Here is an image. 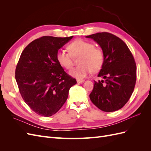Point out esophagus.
Listing matches in <instances>:
<instances>
[{"mask_svg":"<svg viewBox=\"0 0 151 151\" xmlns=\"http://www.w3.org/2000/svg\"><path fill=\"white\" fill-rule=\"evenodd\" d=\"M84 80H77V83L78 84H82L84 83Z\"/></svg>","mask_w":151,"mask_h":151,"instance_id":"1","label":"esophagus"}]
</instances>
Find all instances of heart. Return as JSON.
Here are the masks:
<instances>
[{
	"label": "heart",
	"instance_id": "1",
	"mask_svg": "<svg viewBox=\"0 0 151 151\" xmlns=\"http://www.w3.org/2000/svg\"><path fill=\"white\" fill-rule=\"evenodd\" d=\"M70 52L59 50L56 58L58 63L66 69H70L73 64V57H81L79 67L72 68L69 74L74 78L81 79L91 72H96L101 69L104 63V53L102 50L95 47L93 43L83 40H77L68 46Z\"/></svg>",
	"mask_w": 151,
	"mask_h": 151
}]
</instances>
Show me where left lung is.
Returning <instances> with one entry per match:
<instances>
[{"label": "left lung", "mask_w": 151, "mask_h": 151, "mask_svg": "<svg viewBox=\"0 0 151 151\" xmlns=\"http://www.w3.org/2000/svg\"><path fill=\"white\" fill-rule=\"evenodd\" d=\"M101 48L104 63L98 74L104 80L94 81L91 101L101 110L115 111L129 101L136 83L137 68L127 45L113 34L103 32L86 36Z\"/></svg>", "instance_id": "left-lung-1"}]
</instances>
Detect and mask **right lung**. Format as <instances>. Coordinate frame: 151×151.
<instances>
[{
	"mask_svg": "<svg viewBox=\"0 0 151 151\" xmlns=\"http://www.w3.org/2000/svg\"><path fill=\"white\" fill-rule=\"evenodd\" d=\"M72 36H43L31 42L22 52L15 77L24 102L38 115L51 116L66 101L77 83L58 63V50Z\"/></svg>",
	"mask_w": 151,
	"mask_h": 151,
	"instance_id": "add662e5",
	"label": "right lung"
}]
</instances>
